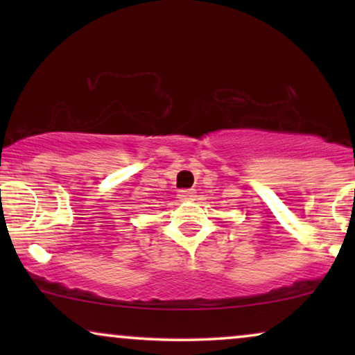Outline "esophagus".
<instances>
[{"instance_id": "esophagus-1", "label": "esophagus", "mask_w": 355, "mask_h": 355, "mask_svg": "<svg viewBox=\"0 0 355 355\" xmlns=\"http://www.w3.org/2000/svg\"><path fill=\"white\" fill-rule=\"evenodd\" d=\"M178 198L181 202H191L196 198V191L193 189H182V191L178 192Z\"/></svg>"}]
</instances>
